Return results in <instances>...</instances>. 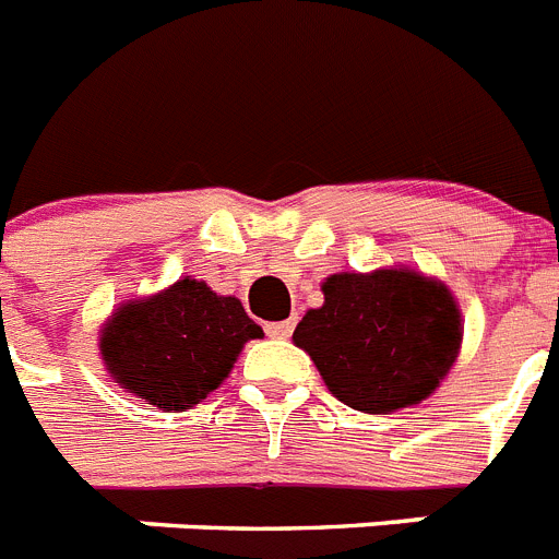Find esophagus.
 <instances>
[{"mask_svg": "<svg viewBox=\"0 0 559 559\" xmlns=\"http://www.w3.org/2000/svg\"><path fill=\"white\" fill-rule=\"evenodd\" d=\"M294 325L297 320H283V322H265V334L274 336V340H288L294 334Z\"/></svg>", "mask_w": 559, "mask_h": 559, "instance_id": "34e87169", "label": "esophagus"}]
</instances>
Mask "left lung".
Listing matches in <instances>:
<instances>
[{"label":"left lung","instance_id":"left-lung-1","mask_svg":"<svg viewBox=\"0 0 559 559\" xmlns=\"http://www.w3.org/2000/svg\"><path fill=\"white\" fill-rule=\"evenodd\" d=\"M322 294L325 302L299 320L294 343L348 408L389 414L419 403L454 366L463 325L445 285L382 269L329 276Z\"/></svg>","mask_w":559,"mask_h":559}]
</instances>
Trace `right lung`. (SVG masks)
<instances>
[{"mask_svg": "<svg viewBox=\"0 0 559 559\" xmlns=\"http://www.w3.org/2000/svg\"><path fill=\"white\" fill-rule=\"evenodd\" d=\"M262 336L237 297H216L197 280H179L151 299L128 302L105 325L110 377L145 403L182 412L202 403L234 368L248 340Z\"/></svg>", "mask_w": 559, "mask_h": 559, "instance_id": "right-lung-1", "label": "right lung"}]
</instances>
